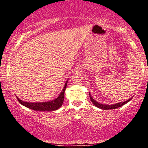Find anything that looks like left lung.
I'll list each match as a JSON object with an SVG mask.
<instances>
[{"instance_id": "obj_1", "label": "left lung", "mask_w": 148, "mask_h": 148, "mask_svg": "<svg viewBox=\"0 0 148 148\" xmlns=\"http://www.w3.org/2000/svg\"><path fill=\"white\" fill-rule=\"evenodd\" d=\"M89 97L90 99L92 102V103L95 106H97L99 108H101L102 110H112V109H116L117 108L121 107L122 106H123L124 104H127V102H129L130 101H131V99H132V97L131 99H129V100H127L126 101L122 102H119V103H116L114 104H111V105H108V104H102L101 103H99L98 102H97L95 100L92 99V97L91 96V95L89 93Z\"/></svg>"}]
</instances>
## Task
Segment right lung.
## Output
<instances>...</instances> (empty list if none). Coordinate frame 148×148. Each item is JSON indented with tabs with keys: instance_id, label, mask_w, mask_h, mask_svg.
Instances as JSON below:
<instances>
[{
	"instance_id": "right-lung-1",
	"label": "right lung",
	"mask_w": 148,
	"mask_h": 148,
	"mask_svg": "<svg viewBox=\"0 0 148 148\" xmlns=\"http://www.w3.org/2000/svg\"><path fill=\"white\" fill-rule=\"evenodd\" d=\"M67 82H68V81H66V83H65L63 89H62V91L59 95V97L51 101L44 102H32H32H27L21 101L17 97H16L17 99L21 104L23 105V106L27 108H29L30 109L35 110V111L44 112L56 110L59 109L60 107H61L62 103H63L64 99V91L67 86Z\"/></svg>"
}]
</instances>
